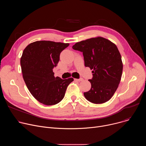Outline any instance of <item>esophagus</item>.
I'll list each match as a JSON object with an SVG mask.
<instances>
[{"instance_id": "34e87169", "label": "esophagus", "mask_w": 146, "mask_h": 146, "mask_svg": "<svg viewBox=\"0 0 146 146\" xmlns=\"http://www.w3.org/2000/svg\"><path fill=\"white\" fill-rule=\"evenodd\" d=\"M74 80L77 81H81L83 80V78H78V79H77V78H74Z\"/></svg>"}]
</instances>
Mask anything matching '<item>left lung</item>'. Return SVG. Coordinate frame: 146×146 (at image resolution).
Returning a JSON list of instances; mask_svg holds the SVG:
<instances>
[{"label":"left lung","mask_w":146,"mask_h":146,"mask_svg":"<svg viewBox=\"0 0 146 146\" xmlns=\"http://www.w3.org/2000/svg\"><path fill=\"white\" fill-rule=\"evenodd\" d=\"M72 48L82 52L85 66L93 70V77L88 80L91 88L84 93L85 98L95 104L109 100L118 87L123 69L116 45L105 38L97 37L77 42Z\"/></svg>","instance_id":"1"}]
</instances>
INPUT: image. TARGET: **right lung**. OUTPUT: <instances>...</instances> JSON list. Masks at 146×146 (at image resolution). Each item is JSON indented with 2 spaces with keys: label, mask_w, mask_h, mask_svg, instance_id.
<instances>
[{
  "label": "right lung",
  "mask_w": 146,
  "mask_h": 146,
  "mask_svg": "<svg viewBox=\"0 0 146 146\" xmlns=\"http://www.w3.org/2000/svg\"><path fill=\"white\" fill-rule=\"evenodd\" d=\"M69 43L51 41H36L29 44L21 58L23 78L33 96L45 105L60 102L66 88L74 80L54 77L53 68L59 60L60 52Z\"/></svg>",
  "instance_id": "right-lung-1"
}]
</instances>
